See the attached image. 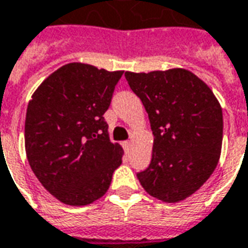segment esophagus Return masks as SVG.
<instances>
[{
	"label": "esophagus",
	"instance_id": "obj_1",
	"mask_svg": "<svg viewBox=\"0 0 248 248\" xmlns=\"http://www.w3.org/2000/svg\"><path fill=\"white\" fill-rule=\"evenodd\" d=\"M131 144H132V142H131V140H125V142L123 143V146H124V149H125V150L129 151L131 150Z\"/></svg>",
	"mask_w": 248,
	"mask_h": 248
}]
</instances>
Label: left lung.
<instances>
[{
	"instance_id": "1",
	"label": "left lung",
	"mask_w": 248,
	"mask_h": 248,
	"mask_svg": "<svg viewBox=\"0 0 248 248\" xmlns=\"http://www.w3.org/2000/svg\"><path fill=\"white\" fill-rule=\"evenodd\" d=\"M154 135L149 168L136 174L147 194L176 203L198 191L218 164L222 109L205 81L183 68L125 72Z\"/></svg>"
}]
</instances>
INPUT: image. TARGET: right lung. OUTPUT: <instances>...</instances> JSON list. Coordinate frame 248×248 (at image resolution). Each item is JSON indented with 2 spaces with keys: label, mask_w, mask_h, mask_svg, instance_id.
I'll return each instance as SVG.
<instances>
[{
  "label": "right lung",
  "mask_w": 248,
  "mask_h": 248,
  "mask_svg": "<svg viewBox=\"0 0 248 248\" xmlns=\"http://www.w3.org/2000/svg\"><path fill=\"white\" fill-rule=\"evenodd\" d=\"M123 71L71 62L58 68L28 102L24 142L30 167L60 202L84 206L104 197L123 149L104 119Z\"/></svg>",
  "instance_id": "1"
}]
</instances>
